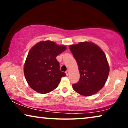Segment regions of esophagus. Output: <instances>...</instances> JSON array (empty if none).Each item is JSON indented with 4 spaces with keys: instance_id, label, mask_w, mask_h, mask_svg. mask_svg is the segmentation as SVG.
I'll list each match as a JSON object with an SVG mask.
<instances>
[{
    "instance_id": "1",
    "label": "esophagus",
    "mask_w": 128,
    "mask_h": 128,
    "mask_svg": "<svg viewBox=\"0 0 128 128\" xmlns=\"http://www.w3.org/2000/svg\"><path fill=\"white\" fill-rule=\"evenodd\" d=\"M66 75H67V76H68V75H69V70H66Z\"/></svg>"
}]
</instances>
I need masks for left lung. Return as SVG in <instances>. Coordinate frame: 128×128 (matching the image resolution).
Wrapping results in <instances>:
<instances>
[{"label":"left lung","instance_id":"1","mask_svg":"<svg viewBox=\"0 0 128 128\" xmlns=\"http://www.w3.org/2000/svg\"><path fill=\"white\" fill-rule=\"evenodd\" d=\"M69 49L78 64L80 79L72 85L75 92L84 96L93 95L104 87L110 67L103 50L95 44L82 42Z\"/></svg>","mask_w":128,"mask_h":128}]
</instances>
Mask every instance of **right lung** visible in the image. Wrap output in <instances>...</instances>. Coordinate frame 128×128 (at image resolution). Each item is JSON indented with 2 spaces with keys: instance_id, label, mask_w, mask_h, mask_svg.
Segmentation results:
<instances>
[{
  "instance_id": "obj_1",
  "label": "right lung",
  "mask_w": 128,
  "mask_h": 128,
  "mask_svg": "<svg viewBox=\"0 0 128 128\" xmlns=\"http://www.w3.org/2000/svg\"><path fill=\"white\" fill-rule=\"evenodd\" d=\"M66 49L64 45L50 41H41L31 48L24 64V73L31 88L46 94L58 86L66 74L60 70L56 57Z\"/></svg>"
}]
</instances>
